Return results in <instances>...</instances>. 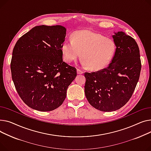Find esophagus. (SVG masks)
I'll list each match as a JSON object with an SVG mask.
<instances>
[{"mask_svg": "<svg viewBox=\"0 0 151 151\" xmlns=\"http://www.w3.org/2000/svg\"><path fill=\"white\" fill-rule=\"evenodd\" d=\"M77 74H82L83 73V72L82 71V70H81V69H77Z\"/></svg>", "mask_w": 151, "mask_h": 151, "instance_id": "1", "label": "esophagus"}]
</instances>
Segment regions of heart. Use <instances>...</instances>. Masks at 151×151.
<instances>
[{
	"label": "heart",
	"mask_w": 151,
	"mask_h": 151,
	"mask_svg": "<svg viewBox=\"0 0 151 151\" xmlns=\"http://www.w3.org/2000/svg\"><path fill=\"white\" fill-rule=\"evenodd\" d=\"M63 58L68 63L81 56L82 63L93 70H101L111 62L116 47L114 41L91 30H82L74 33L73 40H66L62 44Z\"/></svg>",
	"instance_id": "b5f03b06"
}]
</instances>
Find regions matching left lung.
<instances>
[{
	"instance_id": "1",
	"label": "left lung",
	"mask_w": 151,
	"mask_h": 151,
	"mask_svg": "<svg viewBox=\"0 0 151 151\" xmlns=\"http://www.w3.org/2000/svg\"><path fill=\"white\" fill-rule=\"evenodd\" d=\"M114 57L107 68L85 74V93L93 107L102 111H116L130 99L138 82L141 68L135 40L124 32H114Z\"/></svg>"
}]
</instances>
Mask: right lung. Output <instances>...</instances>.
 Masks as SVG:
<instances>
[{"label":"right lung","instance_id":"right-lung-1","mask_svg":"<svg viewBox=\"0 0 151 151\" xmlns=\"http://www.w3.org/2000/svg\"><path fill=\"white\" fill-rule=\"evenodd\" d=\"M66 29L40 25L21 37L14 47L11 72L16 90L32 109L52 111L63 104L76 69L63 61Z\"/></svg>","mask_w":151,"mask_h":151}]
</instances>
